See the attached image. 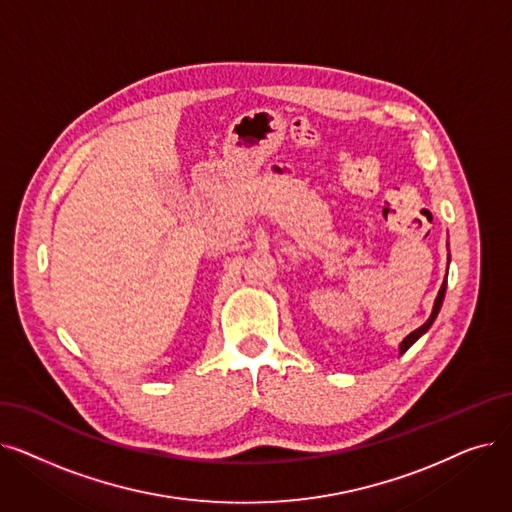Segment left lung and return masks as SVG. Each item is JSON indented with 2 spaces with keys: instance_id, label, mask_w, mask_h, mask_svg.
I'll return each instance as SVG.
<instances>
[{
  "instance_id": "1",
  "label": "left lung",
  "mask_w": 512,
  "mask_h": 512,
  "mask_svg": "<svg viewBox=\"0 0 512 512\" xmlns=\"http://www.w3.org/2000/svg\"><path fill=\"white\" fill-rule=\"evenodd\" d=\"M448 265H450V253H448ZM446 286H448V274H446V280H443V284H441V288H439V293H437V297H435L433 311H431L429 320H427L425 324H422L420 328H416L414 332H410V335H408L402 343H399V355H404V353L433 326V322H435V318H437V314H439V309H441V305H443V297H446Z\"/></svg>"
}]
</instances>
